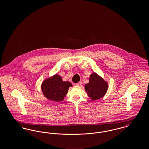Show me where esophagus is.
<instances>
[{
    "mask_svg": "<svg viewBox=\"0 0 149 149\" xmlns=\"http://www.w3.org/2000/svg\"><path fill=\"white\" fill-rule=\"evenodd\" d=\"M76 85L78 86H81L82 85V83H81V82H79V83L76 84Z\"/></svg>",
    "mask_w": 149,
    "mask_h": 149,
    "instance_id": "obj_1",
    "label": "esophagus"
}]
</instances>
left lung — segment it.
<instances>
[{"label": "left lung", "mask_w": 149, "mask_h": 149, "mask_svg": "<svg viewBox=\"0 0 149 149\" xmlns=\"http://www.w3.org/2000/svg\"><path fill=\"white\" fill-rule=\"evenodd\" d=\"M85 92L92 100L103 97L108 91V83L97 73L94 72L90 75L89 83L85 86Z\"/></svg>", "instance_id": "obj_1"}]
</instances>
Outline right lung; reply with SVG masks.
Instances as JSON below:
<instances>
[{"instance_id": "add662e5", "label": "right lung", "mask_w": 149, "mask_h": 149, "mask_svg": "<svg viewBox=\"0 0 149 149\" xmlns=\"http://www.w3.org/2000/svg\"><path fill=\"white\" fill-rule=\"evenodd\" d=\"M41 90L44 96L53 102H61L72 85L69 81H64L61 77L56 74L45 79L41 84Z\"/></svg>"}]
</instances>
